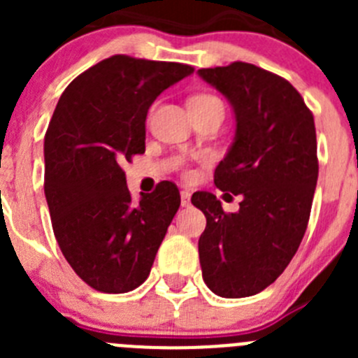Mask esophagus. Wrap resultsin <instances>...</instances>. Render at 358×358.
<instances>
[{"instance_id":"esophagus-1","label":"esophagus","mask_w":358,"mask_h":358,"mask_svg":"<svg viewBox=\"0 0 358 358\" xmlns=\"http://www.w3.org/2000/svg\"><path fill=\"white\" fill-rule=\"evenodd\" d=\"M189 199H192V194H189L188 189H182L181 192V204L182 206H189Z\"/></svg>"}]
</instances>
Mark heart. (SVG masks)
Instances as JSON below:
<instances>
[{
  "mask_svg": "<svg viewBox=\"0 0 358 358\" xmlns=\"http://www.w3.org/2000/svg\"><path fill=\"white\" fill-rule=\"evenodd\" d=\"M195 103H220L222 106V102L217 96H213V94H197V96L189 100V106H195Z\"/></svg>",
  "mask_w": 358,
  "mask_h": 358,
  "instance_id": "1",
  "label": "heart"
}]
</instances>
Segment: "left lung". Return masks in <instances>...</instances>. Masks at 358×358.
<instances>
[{
    "instance_id": "1",
    "label": "left lung",
    "mask_w": 358,
    "mask_h": 358,
    "mask_svg": "<svg viewBox=\"0 0 358 358\" xmlns=\"http://www.w3.org/2000/svg\"><path fill=\"white\" fill-rule=\"evenodd\" d=\"M199 75L235 110V141L215 169V185L242 195L236 213H226L210 192L192 195L206 217L202 278L220 297L255 296L285 271L308 226L319 176L314 115L289 80L255 64Z\"/></svg>"
}]
</instances>
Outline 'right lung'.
Returning <instances> with one entry per match:
<instances>
[{"label":"right lung","instance_id":"right-lung-1","mask_svg":"<svg viewBox=\"0 0 358 358\" xmlns=\"http://www.w3.org/2000/svg\"><path fill=\"white\" fill-rule=\"evenodd\" d=\"M194 68L113 55L59 98L44 136V195L62 255L91 289L123 294L150 274L181 195L161 181L134 202L123 164L145 152L152 102Z\"/></svg>","mask_w":358,"mask_h":358}]
</instances>
